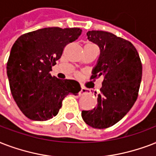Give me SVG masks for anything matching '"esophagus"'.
<instances>
[{"label": "esophagus", "mask_w": 156, "mask_h": 156, "mask_svg": "<svg viewBox=\"0 0 156 156\" xmlns=\"http://www.w3.org/2000/svg\"><path fill=\"white\" fill-rule=\"evenodd\" d=\"M89 93V89L84 88V87H81L80 88V95H84V94H88Z\"/></svg>", "instance_id": "obj_1"}]
</instances>
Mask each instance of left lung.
Returning a JSON list of instances; mask_svg holds the SVG:
<instances>
[{"mask_svg": "<svg viewBox=\"0 0 156 156\" xmlns=\"http://www.w3.org/2000/svg\"><path fill=\"white\" fill-rule=\"evenodd\" d=\"M87 37L100 49L91 78L102 76L104 79L96 107L82 111L81 116L89 126L106 129L119 122L136 102L142 80V62L137 49L126 40L103 31H89Z\"/></svg>", "mask_w": 156, "mask_h": 156, "instance_id": "obj_1", "label": "left lung"}]
</instances>
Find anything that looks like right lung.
<instances>
[{"mask_svg":"<svg viewBox=\"0 0 156 156\" xmlns=\"http://www.w3.org/2000/svg\"><path fill=\"white\" fill-rule=\"evenodd\" d=\"M80 28L45 27L22 35L14 42L7 62V76L14 101L28 119L45 121L57 115L67 95H77L80 85L49 72L65 46L80 36Z\"/></svg>","mask_w":156,"mask_h":156,"instance_id":"right-lung-1","label":"right lung"}]
</instances>
